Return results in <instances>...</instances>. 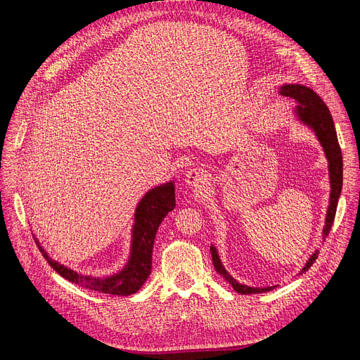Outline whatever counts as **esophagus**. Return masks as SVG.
<instances>
[{
	"label": "esophagus",
	"instance_id": "obj_1",
	"mask_svg": "<svg viewBox=\"0 0 360 360\" xmlns=\"http://www.w3.org/2000/svg\"><path fill=\"white\" fill-rule=\"evenodd\" d=\"M185 182H186V185H189L195 189H200L207 185L208 175L203 169H191L185 175Z\"/></svg>",
	"mask_w": 360,
	"mask_h": 360
}]
</instances>
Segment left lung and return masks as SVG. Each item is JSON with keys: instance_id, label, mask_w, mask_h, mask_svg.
Instances as JSON below:
<instances>
[{"instance_id": "obj_1", "label": "left lung", "mask_w": 360, "mask_h": 360, "mask_svg": "<svg viewBox=\"0 0 360 360\" xmlns=\"http://www.w3.org/2000/svg\"><path fill=\"white\" fill-rule=\"evenodd\" d=\"M278 94L282 96L290 98L295 105L292 108V114L295 120L306 127L307 129H311L312 134L316 136L318 142L321 143L325 158L328 160V172H329V185H330V193H329V205H328V211H326V218H325V226L322 229V239L325 240L326 236L329 235V231L332 228L335 214H336V207H338V200L342 192V182H343V160H342V150L338 142V135L335 129V124L330 115V111L328 110L325 102L321 99V96L311 88H307L300 84H283L279 86ZM319 250L315 249V252L309 256V259L306 261L303 268L300 269L299 275L306 272L309 269L314 262L318 258ZM211 255H212V262L217 269V272L226 281L232 288L242 295H249V293H264L268 290L275 289L278 285L266 286V288H255V286H248L245 283L238 282L222 265L221 256L214 245H211Z\"/></svg>"}]
</instances>
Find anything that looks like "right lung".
Here are the masks:
<instances>
[{
	"instance_id": "obj_1",
	"label": "right lung",
	"mask_w": 360,
	"mask_h": 360,
	"mask_svg": "<svg viewBox=\"0 0 360 360\" xmlns=\"http://www.w3.org/2000/svg\"><path fill=\"white\" fill-rule=\"evenodd\" d=\"M174 208L175 182L172 179L145 192L134 212L128 261L118 272L107 276L81 274L57 262L46 253L35 235L34 239L51 268L67 281L91 290L128 296L138 292L150 275L153 240H155V235L161 222Z\"/></svg>"
}]
</instances>
